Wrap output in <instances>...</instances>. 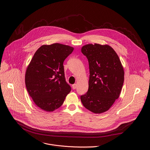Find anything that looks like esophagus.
<instances>
[{
    "label": "esophagus",
    "mask_w": 150,
    "mask_h": 150,
    "mask_svg": "<svg viewBox=\"0 0 150 150\" xmlns=\"http://www.w3.org/2000/svg\"><path fill=\"white\" fill-rule=\"evenodd\" d=\"M76 86H77V85H76V84H73V85H72V88H73V89H75V88H76Z\"/></svg>",
    "instance_id": "esophagus-1"
}]
</instances>
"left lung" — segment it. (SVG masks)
<instances>
[{
  "mask_svg": "<svg viewBox=\"0 0 150 150\" xmlns=\"http://www.w3.org/2000/svg\"><path fill=\"white\" fill-rule=\"evenodd\" d=\"M81 52L88 59L90 69L88 90L81 96V102L93 113L105 112L120 96L124 83L123 67L108 45L87 44Z\"/></svg>",
  "mask_w": 150,
  "mask_h": 150,
  "instance_id": "obj_1",
  "label": "left lung"
}]
</instances>
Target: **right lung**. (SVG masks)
I'll list each match as a JSON object with an SVG mask.
<instances>
[{
    "label": "right lung",
    "instance_id": "add662e5",
    "mask_svg": "<svg viewBox=\"0 0 150 150\" xmlns=\"http://www.w3.org/2000/svg\"><path fill=\"white\" fill-rule=\"evenodd\" d=\"M73 51L72 47L56 43L42 45L35 52L27 68L25 83L30 96L41 110H57L70 93L63 62Z\"/></svg>",
    "mask_w": 150,
    "mask_h": 150
}]
</instances>
